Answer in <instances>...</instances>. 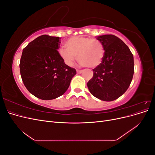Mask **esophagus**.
I'll list each match as a JSON object with an SVG mask.
<instances>
[{"instance_id":"obj_1","label":"esophagus","mask_w":155,"mask_h":155,"mask_svg":"<svg viewBox=\"0 0 155 155\" xmlns=\"http://www.w3.org/2000/svg\"><path fill=\"white\" fill-rule=\"evenodd\" d=\"M76 71H77L78 74H81L82 72H83V70H77Z\"/></svg>"}]
</instances>
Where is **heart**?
Here are the masks:
<instances>
[{
    "mask_svg": "<svg viewBox=\"0 0 155 155\" xmlns=\"http://www.w3.org/2000/svg\"><path fill=\"white\" fill-rule=\"evenodd\" d=\"M65 47L59 50L60 57L68 66L74 64L76 55L81 65L96 68L101 63L105 55L102 43L97 39L84 36H73L65 42Z\"/></svg>",
    "mask_w": 155,
    "mask_h": 155,
    "instance_id": "obj_1",
    "label": "heart"
}]
</instances>
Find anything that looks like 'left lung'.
Masks as SVG:
<instances>
[{"label":"left lung","mask_w":155,"mask_h":155,"mask_svg":"<svg viewBox=\"0 0 155 155\" xmlns=\"http://www.w3.org/2000/svg\"><path fill=\"white\" fill-rule=\"evenodd\" d=\"M105 48L104 59L94 68L87 83L92 94L101 100L118 99L127 90L134 74V58L129 47L114 35L98 36Z\"/></svg>","instance_id":"1"}]
</instances>
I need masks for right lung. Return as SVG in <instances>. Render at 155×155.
<instances>
[{
  "label": "right lung",
  "mask_w": 155,
  "mask_h": 155,
  "mask_svg": "<svg viewBox=\"0 0 155 155\" xmlns=\"http://www.w3.org/2000/svg\"><path fill=\"white\" fill-rule=\"evenodd\" d=\"M61 38L43 35L23 49L20 72L25 86L31 94L44 100L55 99L67 91L76 70L60 57Z\"/></svg>",
  "instance_id": "right-lung-1"
}]
</instances>
